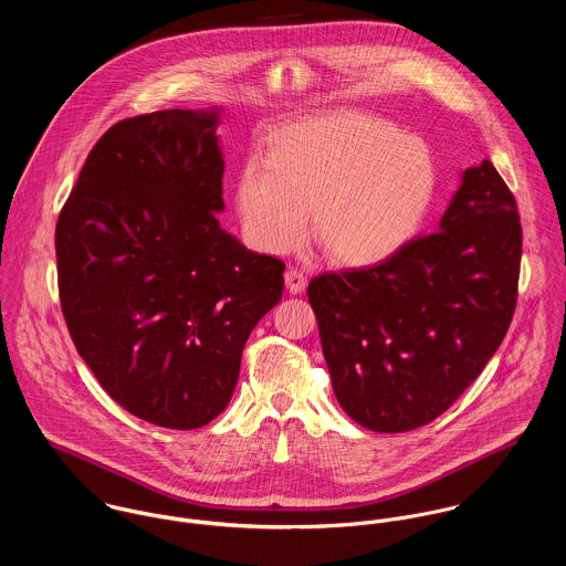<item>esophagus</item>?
I'll return each mask as SVG.
<instances>
[{
    "label": "esophagus",
    "instance_id": "34e87169",
    "mask_svg": "<svg viewBox=\"0 0 566 566\" xmlns=\"http://www.w3.org/2000/svg\"><path fill=\"white\" fill-rule=\"evenodd\" d=\"M285 285H287L290 294H301V292H305V287H307V276H305L301 270L290 268V270L285 272Z\"/></svg>",
    "mask_w": 566,
    "mask_h": 566
}]
</instances>
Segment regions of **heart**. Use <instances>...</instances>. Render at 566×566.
Segmentation results:
<instances>
[{
  "mask_svg": "<svg viewBox=\"0 0 566 566\" xmlns=\"http://www.w3.org/2000/svg\"><path fill=\"white\" fill-rule=\"evenodd\" d=\"M436 189L427 146L379 117L339 113L274 133L263 161L235 180V211L252 245L287 254L312 235L350 268L390 259L420 227Z\"/></svg>",
  "mask_w": 566,
  "mask_h": 566,
  "instance_id": "obj_1",
  "label": "heart"
}]
</instances>
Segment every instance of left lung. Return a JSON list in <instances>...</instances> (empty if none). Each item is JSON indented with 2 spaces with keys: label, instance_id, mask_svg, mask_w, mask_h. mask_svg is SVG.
Listing matches in <instances>:
<instances>
[{
  "label": "left lung",
  "instance_id": "obj_1",
  "mask_svg": "<svg viewBox=\"0 0 566 566\" xmlns=\"http://www.w3.org/2000/svg\"><path fill=\"white\" fill-rule=\"evenodd\" d=\"M521 248L516 200L484 161L462 171L436 233L373 268L312 279L342 409L370 431L401 433L455 403L512 323Z\"/></svg>",
  "mask_w": 566,
  "mask_h": 566
}]
</instances>
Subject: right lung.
I'll return each instance as SVG.
<instances>
[{"instance_id":"1","label":"right lung","mask_w":566,"mask_h":566,"mask_svg":"<svg viewBox=\"0 0 566 566\" xmlns=\"http://www.w3.org/2000/svg\"><path fill=\"white\" fill-rule=\"evenodd\" d=\"M220 108L108 128L56 224L70 335L115 403L169 429L224 411L254 324L283 296L281 259L227 233Z\"/></svg>"}]
</instances>
